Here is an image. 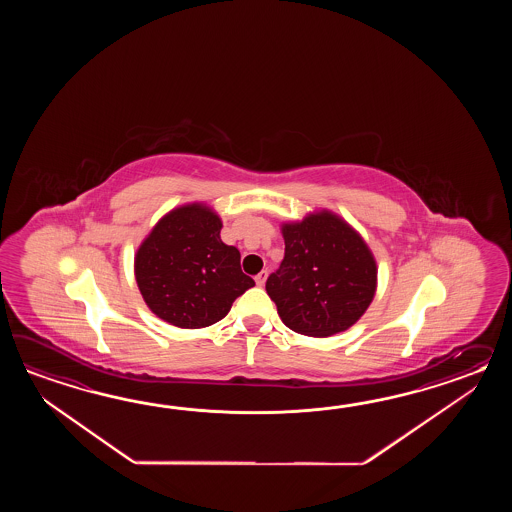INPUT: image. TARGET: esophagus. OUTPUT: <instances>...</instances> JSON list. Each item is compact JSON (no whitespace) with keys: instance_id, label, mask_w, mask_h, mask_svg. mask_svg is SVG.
I'll return each instance as SVG.
<instances>
[{"instance_id":"esophagus-1","label":"esophagus","mask_w":512,"mask_h":512,"mask_svg":"<svg viewBox=\"0 0 512 512\" xmlns=\"http://www.w3.org/2000/svg\"><path fill=\"white\" fill-rule=\"evenodd\" d=\"M254 280H256V285H263V283H265V280H267V271H261L260 274H256V278H254Z\"/></svg>"}]
</instances>
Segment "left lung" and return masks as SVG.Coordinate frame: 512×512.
Wrapping results in <instances>:
<instances>
[{
    "instance_id": "1",
    "label": "left lung",
    "mask_w": 512,
    "mask_h": 512,
    "mask_svg": "<svg viewBox=\"0 0 512 512\" xmlns=\"http://www.w3.org/2000/svg\"><path fill=\"white\" fill-rule=\"evenodd\" d=\"M285 256L265 289L283 324L307 337H331L353 326L377 289L368 245L333 212H315L282 227Z\"/></svg>"
}]
</instances>
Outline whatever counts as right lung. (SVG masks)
I'll return each instance as SVG.
<instances>
[{
    "mask_svg": "<svg viewBox=\"0 0 512 512\" xmlns=\"http://www.w3.org/2000/svg\"><path fill=\"white\" fill-rule=\"evenodd\" d=\"M221 219L201 203L174 208L142 241L135 280L152 313L183 329L212 326L251 289L240 251L221 241Z\"/></svg>",
    "mask_w": 512,
    "mask_h": 512,
    "instance_id": "1",
    "label": "right lung"
}]
</instances>
